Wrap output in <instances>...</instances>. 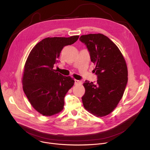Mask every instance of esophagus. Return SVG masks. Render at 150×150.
I'll return each instance as SVG.
<instances>
[{
	"label": "esophagus",
	"mask_w": 150,
	"mask_h": 150,
	"mask_svg": "<svg viewBox=\"0 0 150 150\" xmlns=\"http://www.w3.org/2000/svg\"><path fill=\"white\" fill-rule=\"evenodd\" d=\"M78 84H81V81L79 80L75 79V85H78Z\"/></svg>",
	"instance_id": "obj_1"
}]
</instances>
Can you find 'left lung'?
I'll list each match as a JSON object with an SVG mask.
<instances>
[{
    "mask_svg": "<svg viewBox=\"0 0 150 150\" xmlns=\"http://www.w3.org/2000/svg\"><path fill=\"white\" fill-rule=\"evenodd\" d=\"M79 40L87 46L96 65V83L85 81L82 97L85 109L97 117L110 114L121 100L127 82V69L119 48L101 34L82 35Z\"/></svg>",
    "mask_w": 150,
    "mask_h": 150,
    "instance_id": "obj_1",
    "label": "left lung"
}]
</instances>
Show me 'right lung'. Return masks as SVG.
Listing matches in <instances>:
<instances>
[{
	"label": "right lung",
	"instance_id": "right-lung-1",
	"mask_svg": "<svg viewBox=\"0 0 150 150\" xmlns=\"http://www.w3.org/2000/svg\"><path fill=\"white\" fill-rule=\"evenodd\" d=\"M79 35L47 37L37 43L26 61L23 90L30 104L40 114L50 116L63 109L64 98L74 84L71 77L54 69L63 48L76 42Z\"/></svg>",
	"mask_w": 150,
	"mask_h": 150
}]
</instances>
